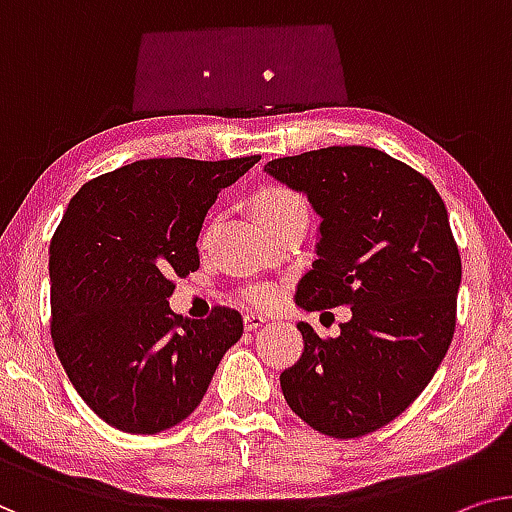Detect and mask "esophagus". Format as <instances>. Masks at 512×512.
<instances>
[{
	"label": "esophagus",
	"instance_id": "34e87169",
	"mask_svg": "<svg viewBox=\"0 0 512 512\" xmlns=\"http://www.w3.org/2000/svg\"><path fill=\"white\" fill-rule=\"evenodd\" d=\"M264 322H266V317L257 315V312H248V315H243V326H246V331H255Z\"/></svg>",
	"mask_w": 512,
	"mask_h": 512
}]
</instances>
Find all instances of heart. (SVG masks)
Masks as SVG:
<instances>
[{
  "mask_svg": "<svg viewBox=\"0 0 512 512\" xmlns=\"http://www.w3.org/2000/svg\"><path fill=\"white\" fill-rule=\"evenodd\" d=\"M255 209H257L259 220L269 227L285 216H289V213L305 211V204L294 190L282 188V186H269V188H262L255 195ZM243 296H246V301L253 305H269L276 301L278 294L271 285H257V287H248Z\"/></svg>",
  "mask_w": 512,
  "mask_h": 512,
  "instance_id": "1",
  "label": "heart"
}]
</instances>
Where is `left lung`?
Wrapping results in <instances>:
<instances>
[{
  "mask_svg": "<svg viewBox=\"0 0 512 512\" xmlns=\"http://www.w3.org/2000/svg\"><path fill=\"white\" fill-rule=\"evenodd\" d=\"M264 172L322 218L296 305H349L340 335L299 322L303 354L280 375L294 414L354 439L391 423L430 384L455 331L462 262L448 211L423 174L370 147L271 160Z\"/></svg>",
  "mask_w": 512,
  "mask_h": 512,
  "instance_id": "8db88e82",
  "label": "left lung"
}]
</instances>
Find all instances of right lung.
<instances>
[{
	"instance_id": "right-lung-1",
	"label": "right lung",
	"mask_w": 512,
	"mask_h": 512,
	"mask_svg": "<svg viewBox=\"0 0 512 512\" xmlns=\"http://www.w3.org/2000/svg\"><path fill=\"white\" fill-rule=\"evenodd\" d=\"M259 156L149 158L82 186L50 243L52 340L91 411L117 430L156 434L193 414L241 315L181 319L172 278L200 269L197 236L218 193Z\"/></svg>"
}]
</instances>
